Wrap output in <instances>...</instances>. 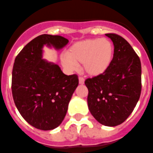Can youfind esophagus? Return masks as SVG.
Returning <instances> with one entry per match:
<instances>
[{"label":"esophagus","mask_w":153,"mask_h":153,"mask_svg":"<svg viewBox=\"0 0 153 153\" xmlns=\"http://www.w3.org/2000/svg\"><path fill=\"white\" fill-rule=\"evenodd\" d=\"M79 84H83L84 83V79L83 77H81V76L79 77Z\"/></svg>","instance_id":"1"}]
</instances>
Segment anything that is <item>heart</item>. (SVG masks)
Wrapping results in <instances>:
<instances>
[{"label": "heart", "mask_w": 153, "mask_h": 153, "mask_svg": "<svg viewBox=\"0 0 153 153\" xmlns=\"http://www.w3.org/2000/svg\"><path fill=\"white\" fill-rule=\"evenodd\" d=\"M114 56V46L107 39H91L77 42L69 48L61 58L62 66L74 70L78 64H83L87 75L97 76L110 67Z\"/></svg>", "instance_id": "obj_1"}]
</instances>
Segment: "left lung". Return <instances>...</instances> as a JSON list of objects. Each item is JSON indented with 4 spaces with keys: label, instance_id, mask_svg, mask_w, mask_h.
<instances>
[{
    "label": "left lung",
    "instance_id": "left-lung-1",
    "mask_svg": "<svg viewBox=\"0 0 153 153\" xmlns=\"http://www.w3.org/2000/svg\"><path fill=\"white\" fill-rule=\"evenodd\" d=\"M105 35L114 46L112 62L104 74L86 79L85 85L91 114L99 123L113 127L123 123L139 101L142 67L139 56L124 38Z\"/></svg>",
    "mask_w": 153,
    "mask_h": 153
}]
</instances>
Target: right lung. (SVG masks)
<instances>
[{
    "label": "right lung",
    "mask_w": 153,
    "mask_h": 153,
    "mask_svg": "<svg viewBox=\"0 0 153 153\" xmlns=\"http://www.w3.org/2000/svg\"><path fill=\"white\" fill-rule=\"evenodd\" d=\"M68 42L62 36L41 35L28 42L14 60V104L24 119L40 130H52L62 123L79 83L77 75H65L57 64L42 59V49L47 45L59 49Z\"/></svg>",
    "instance_id": "1"
}]
</instances>
